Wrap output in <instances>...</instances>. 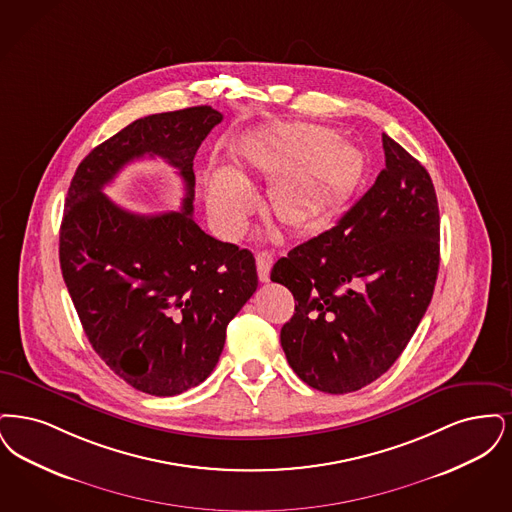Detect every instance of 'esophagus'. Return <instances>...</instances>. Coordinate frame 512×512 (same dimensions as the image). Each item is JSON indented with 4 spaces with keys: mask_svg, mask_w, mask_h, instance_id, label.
<instances>
[{
    "mask_svg": "<svg viewBox=\"0 0 512 512\" xmlns=\"http://www.w3.org/2000/svg\"><path fill=\"white\" fill-rule=\"evenodd\" d=\"M273 266V256L269 252H258L256 254V267H258V277L262 283L269 281V271Z\"/></svg>",
    "mask_w": 512,
    "mask_h": 512,
    "instance_id": "obj_1",
    "label": "esophagus"
}]
</instances>
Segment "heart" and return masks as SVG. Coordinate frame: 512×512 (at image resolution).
Segmentation results:
<instances>
[{
  "instance_id": "obj_1",
  "label": "heart",
  "mask_w": 512,
  "mask_h": 512,
  "mask_svg": "<svg viewBox=\"0 0 512 512\" xmlns=\"http://www.w3.org/2000/svg\"><path fill=\"white\" fill-rule=\"evenodd\" d=\"M235 170L210 168L204 176L208 214L227 239L245 233L258 208L252 179L269 181L267 208L292 235H313L333 223L356 195L365 156L331 128L285 122L243 137L233 149Z\"/></svg>"
}]
</instances>
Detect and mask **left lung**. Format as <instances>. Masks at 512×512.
I'll return each mask as SVG.
<instances>
[{"mask_svg":"<svg viewBox=\"0 0 512 512\" xmlns=\"http://www.w3.org/2000/svg\"><path fill=\"white\" fill-rule=\"evenodd\" d=\"M386 166L329 231L275 262L271 281L292 292L281 329L292 371L327 394L384 375L417 331L440 267V210L432 179L382 134Z\"/></svg>","mask_w":512,"mask_h":512,"instance_id":"1","label":"left lung"}]
</instances>
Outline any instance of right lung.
Wrapping results in <instances>:
<instances>
[{
	"mask_svg": "<svg viewBox=\"0 0 512 512\" xmlns=\"http://www.w3.org/2000/svg\"><path fill=\"white\" fill-rule=\"evenodd\" d=\"M222 118L206 105L139 118L97 145L68 187L59 235L68 294L93 350L151 396H176L214 371L227 323L258 287L252 252L193 220V158ZM145 154L179 170L181 213L141 217L104 197L102 187Z\"/></svg>",
	"mask_w": 512,
	"mask_h": 512,
	"instance_id": "add662e5",
	"label": "right lung"
}]
</instances>
